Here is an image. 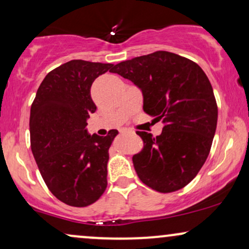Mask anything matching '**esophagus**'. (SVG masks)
<instances>
[{"instance_id":"obj_1","label":"esophagus","mask_w":249,"mask_h":249,"mask_svg":"<svg viewBox=\"0 0 249 249\" xmlns=\"http://www.w3.org/2000/svg\"><path fill=\"white\" fill-rule=\"evenodd\" d=\"M119 132H121V133H128V132H131V131L128 130V128H121V130H119Z\"/></svg>"}]
</instances>
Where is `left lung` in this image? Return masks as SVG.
<instances>
[{
  "label": "left lung",
  "instance_id": "1",
  "mask_svg": "<svg viewBox=\"0 0 249 249\" xmlns=\"http://www.w3.org/2000/svg\"><path fill=\"white\" fill-rule=\"evenodd\" d=\"M111 72L141 89L144 111L164 124L157 137L137 132L144 142L132 157L139 179L161 193L185 187L206 161L218 122L206 73L196 63L168 51L121 62Z\"/></svg>",
  "mask_w": 249,
  "mask_h": 249
}]
</instances>
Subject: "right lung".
Here are the masks:
<instances>
[{
	"mask_svg": "<svg viewBox=\"0 0 249 249\" xmlns=\"http://www.w3.org/2000/svg\"><path fill=\"white\" fill-rule=\"evenodd\" d=\"M110 63L72 59L50 71L30 110V144L50 192L64 204L85 207L107 186L108 148L118 131L89 134L88 118L96 111L90 89Z\"/></svg>",
	"mask_w": 249,
	"mask_h": 249,
	"instance_id": "add662e5",
	"label": "right lung"
}]
</instances>
